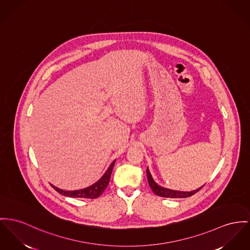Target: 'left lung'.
Masks as SVG:
<instances>
[{
  "mask_svg": "<svg viewBox=\"0 0 250 250\" xmlns=\"http://www.w3.org/2000/svg\"><path fill=\"white\" fill-rule=\"evenodd\" d=\"M146 171H147V177H148V182L150 185V188L154 192V194L157 196H161V197H165V198H187V197H189V196L195 194L204 187V186H201L198 188L191 190V191H181V190L169 189V188H167L164 187H161L160 185H158L153 180L150 170H149V167H147Z\"/></svg>",
  "mask_w": 250,
  "mask_h": 250,
  "instance_id": "obj_1",
  "label": "left lung"
}]
</instances>
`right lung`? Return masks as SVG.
I'll use <instances>...</instances> for the list:
<instances>
[{"mask_svg":"<svg viewBox=\"0 0 250 250\" xmlns=\"http://www.w3.org/2000/svg\"><path fill=\"white\" fill-rule=\"evenodd\" d=\"M116 160L109 166L108 169L105 171V173L102 175L99 181L96 183L83 188V189H78V190H63L62 188H59L55 186L52 185V187L61 194L68 196V197H73V198H89V199H96L99 196L102 194V192L106 189L108 187L110 179H111V174L113 171V168L115 166Z\"/></svg>","mask_w":250,"mask_h":250,"instance_id":"obj_1","label":"right lung"}]
</instances>
